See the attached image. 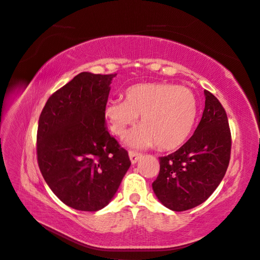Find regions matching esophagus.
<instances>
[{
  "label": "esophagus",
  "mask_w": 260,
  "mask_h": 260,
  "mask_svg": "<svg viewBox=\"0 0 260 260\" xmlns=\"http://www.w3.org/2000/svg\"><path fill=\"white\" fill-rule=\"evenodd\" d=\"M141 157H142V154L136 153V152H133V151L129 152V158H130L132 164H136L141 158Z\"/></svg>",
  "instance_id": "esophagus-1"
}]
</instances>
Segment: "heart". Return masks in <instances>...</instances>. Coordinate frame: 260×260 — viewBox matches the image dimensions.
<instances>
[{
    "label": "heart",
    "mask_w": 260,
    "mask_h": 260,
    "mask_svg": "<svg viewBox=\"0 0 260 260\" xmlns=\"http://www.w3.org/2000/svg\"><path fill=\"white\" fill-rule=\"evenodd\" d=\"M195 94L185 86L170 83H138L124 91V101H112L105 116L112 131L123 138L141 116V127L131 133L128 144L137 148L157 144L161 151L182 146L198 119Z\"/></svg>",
    "instance_id": "obj_1"
}]
</instances>
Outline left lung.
<instances>
[{
  "label": "left lung",
  "instance_id": "1",
  "mask_svg": "<svg viewBox=\"0 0 260 260\" xmlns=\"http://www.w3.org/2000/svg\"><path fill=\"white\" fill-rule=\"evenodd\" d=\"M194 135L178 151L159 157L152 186L164 206L183 211L205 202L223 179L230 161L231 132L224 108L208 91Z\"/></svg>",
  "mask_w": 260,
  "mask_h": 260
}]
</instances>
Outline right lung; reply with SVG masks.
Returning a JSON list of instances; mask_svg holds the SVG:
<instances>
[{
    "instance_id": "1",
    "label": "right lung",
    "mask_w": 260,
    "mask_h": 260,
    "mask_svg": "<svg viewBox=\"0 0 260 260\" xmlns=\"http://www.w3.org/2000/svg\"><path fill=\"white\" fill-rule=\"evenodd\" d=\"M114 77L77 75L52 94L39 118V168L53 193L77 210L105 207L131 165L105 125Z\"/></svg>"
}]
</instances>
